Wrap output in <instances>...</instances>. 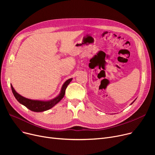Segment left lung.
<instances>
[{"label": "left lung", "mask_w": 155, "mask_h": 155, "mask_svg": "<svg viewBox=\"0 0 155 155\" xmlns=\"http://www.w3.org/2000/svg\"><path fill=\"white\" fill-rule=\"evenodd\" d=\"M135 101H136V99H135V100H134V101H133V102H132V103H131V104H130V105H131V104H133V102H134Z\"/></svg>", "instance_id": "8db88e82"}]
</instances>
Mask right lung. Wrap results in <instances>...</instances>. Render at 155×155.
<instances>
[{"label": "right lung", "instance_id": "add662e5", "mask_svg": "<svg viewBox=\"0 0 155 155\" xmlns=\"http://www.w3.org/2000/svg\"><path fill=\"white\" fill-rule=\"evenodd\" d=\"M72 79L73 78L68 79L62 85L60 92L58 94V95H57L55 98L49 101L32 100V99L26 98V97L21 95L16 92L12 85H11V86L12 93L15 97V98L20 104L24 105V106L26 107L28 109H29L32 111L36 112H44L51 109L63 98L65 94V90H66V88L67 86L69 85V84L71 82Z\"/></svg>", "mask_w": 155, "mask_h": 155}]
</instances>
